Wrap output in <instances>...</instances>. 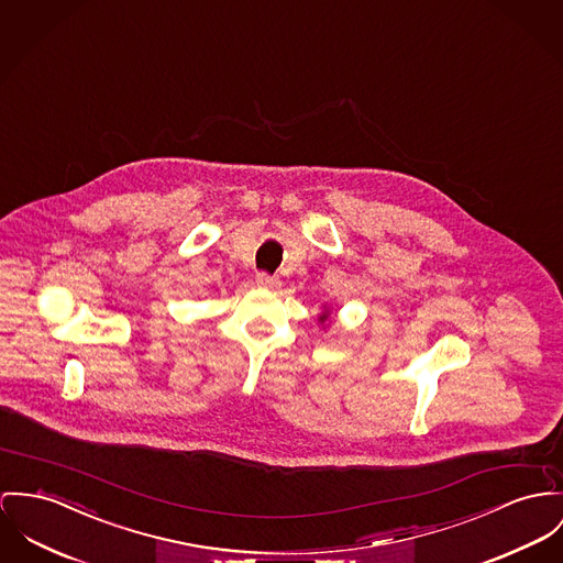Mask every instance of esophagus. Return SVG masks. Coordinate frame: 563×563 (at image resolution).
Returning a JSON list of instances; mask_svg holds the SVG:
<instances>
[{
	"label": "esophagus",
	"mask_w": 563,
	"mask_h": 563,
	"mask_svg": "<svg viewBox=\"0 0 563 563\" xmlns=\"http://www.w3.org/2000/svg\"><path fill=\"white\" fill-rule=\"evenodd\" d=\"M257 285L263 289H274V287H278V278L267 274V272H261V274H257Z\"/></svg>",
	"instance_id": "obj_1"
}]
</instances>
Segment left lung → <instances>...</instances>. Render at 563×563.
Masks as SVG:
<instances>
[{"label":"left lung","instance_id":"left-lung-1","mask_svg":"<svg viewBox=\"0 0 563 563\" xmlns=\"http://www.w3.org/2000/svg\"><path fill=\"white\" fill-rule=\"evenodd\" d=\"M328 317H330V314H328V312H323V314H321V323H323Z\"/></svg>","mask_w":563,"mask_h":563}]
</instances>
